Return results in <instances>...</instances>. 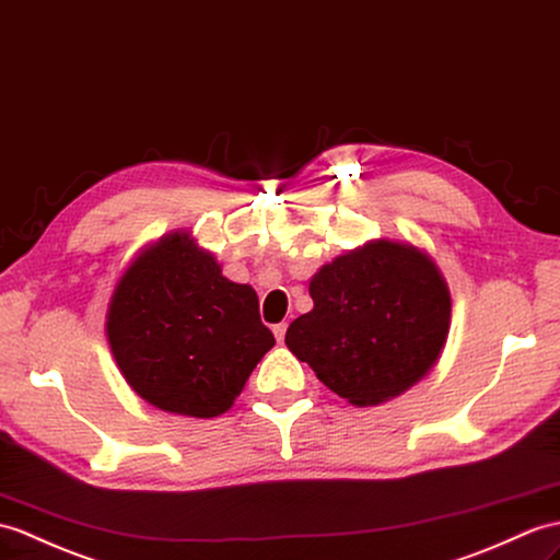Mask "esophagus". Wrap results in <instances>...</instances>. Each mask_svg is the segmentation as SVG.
<instances>
[{
    "instance_id": "34e87169",
    "label": "esophagus",
    "mask_w": 560,
    "mask_h": 560,
    "mask_svg": "<svg viewBox=\"0 0 560 560\" xmlns=\"http://www.w3.org/2000/svg\"><path fill=\"white\" fill-rule=\"evenodd\" d=\"M285 329H289V324H285V322H281V324H275V327H271V331H275V336H277V341H279V343L283 341Z\"/></svg>"
}]
</instances>
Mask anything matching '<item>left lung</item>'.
<instances>
[{
    "instance_id": "1",
    "label": "left lung",
    "mask_w": 560,
    "mask_h": 560,
    "mask_svg": "<svg viewBox=\"0 0 560 560\" xmlns=\"http://www.w3.org/2000/svg\"><path fill=\"white\" fill-rule=\"evenodd\" d=\"M312 307L285 346L353 406H380L432 370L448 339L451 293L432 257L410 243L372 241L324 265Z\"/></svg>"
}]
</instances>
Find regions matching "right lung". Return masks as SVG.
I'll list each match as a JSON object with an SVG mask.
<instances>
[{
    "label": "right lung",
    "instance_id": "right-lung-1",
    "mask_svg": "<svg viewBox=\"0 0 560 560\" xmlns=\"http://www.w3.org/2000/svg\"><path fill=\"white\" fill-rule=\"evenodd\" d=\"M107 339L124 380L154 408L217 418L275 346L257 293L233 283L188 233L136 257L114 289Z\"/></svg>",
    "mask_w": 560,
    "mask_h": 560
}]
</instances>
